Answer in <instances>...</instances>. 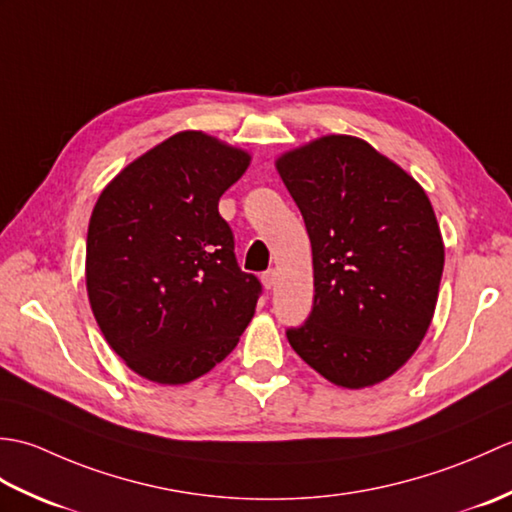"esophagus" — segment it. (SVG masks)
<instances>
[{
	"instance_id": "obj_1",
	"label": "esophagus",
	"mask_w": 512,
	"mask_h": 512,
	"mask_svg": "<svg viewBox=\"0 0 512 512\" xmlns=\"http://www.w3.org/2000/svg\"><path fill=\"white\" fill-rule=\"evenodd\" d=\"M262 284L266 290H273L275 284H277V273L275 270H266V273L262 275Z\"/></svg>"
}]
</instances>
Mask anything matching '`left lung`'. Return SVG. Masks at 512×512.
<instances>
[{
    "label": "left lung",
    "instance_id": "left-lung-1",
    "mask_svg": "<svg viewBox=\"0 0 512 512\" xmlns=\"http://www.w3.org/2000/svg\"><path fill=\"white\" fill-rule=\"evenodd\" d=\"M312 244L314 306L288 341L345 389L396 374L436 312L444 242L427 193L363 138L328 134L275 160Z\"/></svg>",
    "mask_w": 512,
    "mask_h": 512
}]
</instances>
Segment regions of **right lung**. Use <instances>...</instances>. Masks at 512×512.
Wrapping results in <instances>:
<instances>
[{
	"instance_id": "obj_1",
	"label": "right lung",
	"mask_w": 512,
	"mask_h": 512,
	"mask_svg": "<svg viewBox=\"0 0 512 512\" xmlns=\"http://www.w3.org/2000/svg\"><path fill=\"white\" fill-rule=\"evenodd\" d=\"M248 165V151L187 129L129 162L94 204L85 248L94 319L151 383L211 372L253 319L262 286L239 270L217 211Z\"/></svg>"
}]
</instances>
